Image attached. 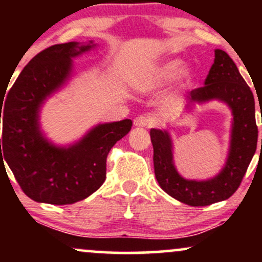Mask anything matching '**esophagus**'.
I'll return each instance as SVG.
<instances>
[{"mask_svg": "<svg viewBox=\"0 0 262 262\" xmlns=\"http://www.w3.org/2000/svg\"><path fill=\"white\" fill-rule=\"evenodd\" d=\"M154 123H155L154 119L148 116H138L137 118L134 119V125H137V127L150 128L154 125Z\"/></svg>", "mask_w": 262, "mask_h": 262, "instance_id": "1", "label": "esophagus"}]
</instances>
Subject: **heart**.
Listing matches in <instances>:
<instances>
[{
	"label": "heart",
	"mask_w": 262,
	"mask_h": 262,
	"mask_svg": "<svg viewBox=\"0 0 262 262\" xmlns=\"http://www.w3.org/2000/svg\"><path fill=\"white\" fill-rule=\"evenodd\" d=\"M185 68V62L182 59H170L164 61L158 68L154 69L151 74V82L154 85H165L172 80H175ZM191 82V74L189 71L183 73V85H188Z\"/></svg>",
	"instance_id": "heart-1"
}]
</instances>
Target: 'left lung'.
<instances>
[{
	"mask_svg": "<svg viewBox=\"0 0 262 262\" xmlns=\"http://www.w3.org/2000/svg\"><path fill=\"white\" fill-rule=\"evenodd\" d=\"M214 55V64L204 80V86L189 92L188 107L193 102L202 103L210 100H219L230 107L233 128L229 155L223 170L206 181L183 179L173 165L172 141L169 133L160 129L150 130L159 185L171 197L192 207L209 206L228 200L239 188L257 145L255 100L250 87L227 53L217 49Z\"/></svg>",
	"mask_w": 262,
	"mask_h": 262,
	"instance_id": "left-lung-1",
	"label": "left lung"
}]
</instances>
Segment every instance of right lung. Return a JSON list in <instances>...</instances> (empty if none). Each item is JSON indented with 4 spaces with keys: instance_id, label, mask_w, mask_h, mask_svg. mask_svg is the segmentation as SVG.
<instances>
[{
    "instance_id": "1",
    "label": "right lung",
    "mask_w": 262,
    "mask_h": 262,
    "mask_svg": "<svg viewBox=\"0 0 262 262\" xmlns=\"http://www.w3.org/2000/svg\"><path fill=\"white\" fill-rule=\"evenodd\" d=\"M93 47L92 41H70L44 49L0 103V164L7 162L22 191L35 202L71 204L97 191L106 180L108 152L133 125L130 119L98 124L69 148L53 145L41 134L39 110L44 100L70 77L73 58Z\"/></svg>"
}]
</instances>
